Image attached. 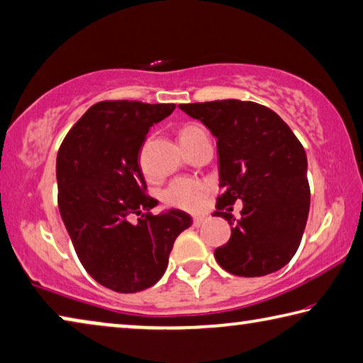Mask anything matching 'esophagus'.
<instances>
[{"label": "esophagus", "mask_w": 363, "mask_h": 363, "mask_svg": "<svg viewBox=\"0 0 363 363\" xmlns=\"http://www.w3.org/2000/svg\"><path fill=\"white\" fill-rule=\"evenodd\" d=\"M204 222H206V217H204V216H198V217L193 218V225H194V227H201V225H203Z\"/></svg>", "instance_id": "34e87169"}]
</instances>
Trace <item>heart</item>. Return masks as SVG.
Here are the masks:
<instances>
[{
    "label": "heart",
    "instance_id": "heart-1",
    "mask_svg": "<svg viewBox=\"0 0 363 363\" xmlns=\"http://www.w3.org/2000/svg\"><path fill=\"white\" fill-rule=\"evenodd\" d=\"M204 132L203 128L196 123H186L178 132L180 141L193 138L194 135ZM207 194V186L203 182L194 180V178H177L169 185L164 191V201L169 206L178 207V209L185 211H196L203 204V201Z\"/></svg>",
    "mask_w": 363,
    "mask_h": 363
}]
</instances>
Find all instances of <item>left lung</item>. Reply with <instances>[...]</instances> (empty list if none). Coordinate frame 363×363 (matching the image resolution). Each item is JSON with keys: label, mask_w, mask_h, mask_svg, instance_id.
<instances>
[{"label": "left lung", "mask_w": 363, "mask_h": 363, "mask_svg": "<svg viewBox=\"0 0 363 363\" xmlns=\"http://www.w3.org/2000/svg\"><path fill=\"white\" fill-rule=\"evenodd\" d=\"M203 122L217 140L216 217L231 225L227 245L216 249L222 269L238 277H264L283 269L301 245L311 188L306 151L283 118L252 101L223 99L178 106ZM235 200L242 217H233Z\"/></svg>", "instance_id": "8db88e82"}]
</instances>
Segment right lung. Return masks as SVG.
I'll list each match as a JSON object with an SVG mask.
<instances>
[{
  "instance_id": "obj_1",
  "label": "right lung",
  "mask_w": 363,
  "mask_h": 363,
  "mask_svg": "<svg viewBox=\"0 0 363 363\" xmlns=\"http://www.w3.org/2000/svg\"><path fill=\"white\" fill-rule=\"evenodd\" d=\"M175 104L103 101L91 106L59 147L57 203L82 265L99 284L136 293L160 280L177 236L191 227L180 209L151 216L138 164L150 128ZM136 213L138 224L129 222Z\"/></svg>"
}]
</instances>
